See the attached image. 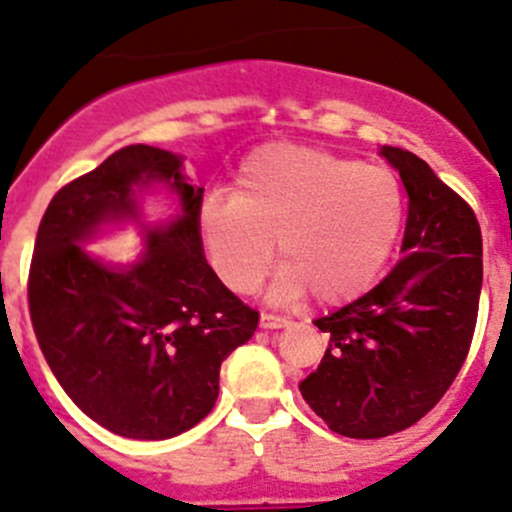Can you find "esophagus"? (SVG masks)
<instances>
[{
	"label": "esophagus",
	"instance_id": "34e87169",
	"mask_svg": "<svg viewBox=\"0 0 512 512\" xmlns=\"http://www.w3.org/2000/svg\"><path fill=\"white\" fill-rule=\"evenodd\" d=\"M289 320L287 317H279V314L271 312H261V327L264 330H279V327H287Z\"/></svg>",
	"mask_w": 512,
	"mask_h": 512
}]
</instances>
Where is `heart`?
Masks as SVG:
<instances>
[{"mask_svg": "<svg viewBox=\"0 0 512 512\" xmlns=\"http://www.w3.org/2000/svg\"><path fill=\"white\" fill-rule=\"evenodd\" d=\"M200 238L215 274L251 294L276 256V299L314 292L325 304L358 297L391 259L403 190L388 167L314 147L269 144L241 164L231 200L200 208Z\"/></svg>", "mask_w": 512, "mask_h": 512, "instance_id": "b5f03b06", "label": "heart"}]
</instances>
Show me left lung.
I'll return each mask as SVG.
<instances>
[{"mask_svg": "<svg viewBox=\"0 0 512 512\" xmlns=\"http://www.w3.org/2000/svg\"><path fill=\"white\" fill-rule=\"evenodd\" d=\"M381 154L409 192L403 259L368 294L314 320L330 348L299 383L314 414L350 439L396 434L437 406L470 353L482 289L475 210L416 154Z\"/></svg>", "mask_w": 512, "mask_h": 512, "instance_id": "obj_1", "label": "left lung"}]
</instances>
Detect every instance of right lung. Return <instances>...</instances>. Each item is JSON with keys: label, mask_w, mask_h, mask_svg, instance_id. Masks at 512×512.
<instances>
[{"label": "right lung", "mask_w": 512, "mask_h": 512, "mask_svg": "<svg viewBox=\"0 0 512 512\" xmlns=\"http://www.w3.org/2000/svg\"><path fill=\"white\" fill-rule=\"evenodd\" d=\"M164 181L183 215L148 229L137 265L91 260L80 241L136 217L138 195ZM203 187L182 159L131 144L55 192L32 253L27 302L40 350L73 403L119 437L170 439L213 411L220 363L251 340L259 312L203 256Z\"/></svg>", "instance_id": "obj_1"}]
</instances>
